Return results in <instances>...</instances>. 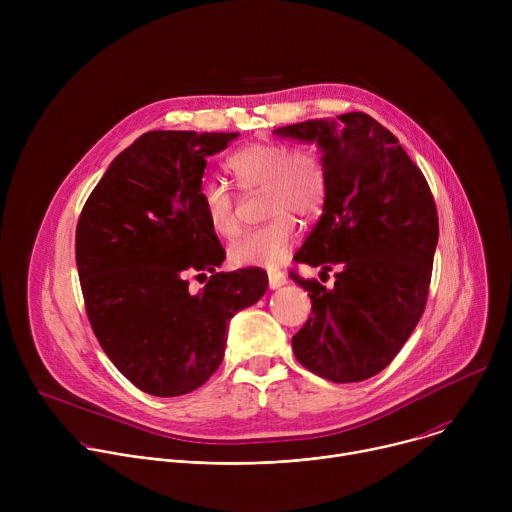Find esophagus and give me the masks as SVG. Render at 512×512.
<instances>
[{
  "label": "esophagus",
  "instance_id": "obj_1",
  "mask_svg": "<svg viewBox=\"0 0 512 512\" xmlns=\"http://www.w3.org/2000/svg\"><path fill=\"white\" fill-rule=\"evenodd\" d=\"M285 283H287V279H285V275L281 271H271L269 273V289H277V287H281Z\"/></svg>",
  "mask_w": 512,
  "mask_h": 512
}]
</instances>
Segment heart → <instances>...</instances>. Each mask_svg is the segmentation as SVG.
<instances>
[{
    "instance_id": "1",
    "label": "heart",
    "mask_w": 512,
    "mask_h": 512,
    "mask_svg": "<svg viewBox=\"0 0 512 512\" xmlns=\"http://www.w3.org/2000/svg\"><path fill=\"white\" fill-rule=\"evenodd\" d=\"M227 172L243 190H263V214L271 221L243 233L231 247L229 259L237 267H277L294 247L296 218L312 221L326 202L328 178L322 160L308 150L291 152L279 141L245 145L227 160ZM200 208L212 233L231 239L239 233L235 196L206 180L198 192Z\"/></svg>"
}]
</instances>
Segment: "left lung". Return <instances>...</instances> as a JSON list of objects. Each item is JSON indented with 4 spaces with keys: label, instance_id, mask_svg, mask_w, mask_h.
<instances>
[{
    "label": "left lung",
    "instance_id": "obj_1",
    "mask_svg": "<svg viewBox=\"0 0 512 512\" xmlns=\"http://www.w3.org/2000/svg\"><path fill=\"white\" fill-rule=\"evenodd\" d=\"M273 133L322 152L328 194L296 261L336 271L332 289L289 275L312 300L291 346L306 369L332 383L371 379L397 356L425 308L440 237L431 190L399 139L367 113Z\"/></svg>",
    "mask_w": 512,
    "mask_h": 512
}]
</instances>
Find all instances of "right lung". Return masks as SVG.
<instances>
[{
	"mask_svg": "<svg viewBox=\"0 0 512 512\" xmlns=\"http://www.w3.org/2000/svg\"><path fill=\"white\" fill-rule=\"evenodd\" d=\"M239 133L148 131L107 168L77 225L93 332L115 367L156 397L186 395L221 367L231 318L259 302L267 273H218L225 249L198 192L206 158ZM211 279L190 295L185 275Z\"/></svg>",
	"mask_w": 512,
	"mask_h": 512,
	"instance_id": "1",
	"label": "right lung"
}]
</instances>
